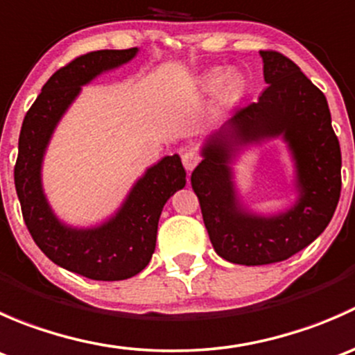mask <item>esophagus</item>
Returning <instances> with one entry per match:
<instances>
[{
  "instance_id": "34e87169",
  "label": "esophagus",
  "mask_w": 355,
  "mask_h": 355,
  "mask_svg": "<svg viewBox=\"0 0 355 355\" xmlns=\"http://www.w3.org/2000/svg\"><path fill=\"white\" fill-rule=\"evenodd\" d=\"M200 161V155L196 149H187V151L182 153V163H184L185 170L187 171H192L196 166L199 164Z\"/></svg>"
}]
</instances>
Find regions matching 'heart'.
I'll return each mask as SVG.
<instances>
[{"label": "heart", "instance_id": "heart-1", "mask_svg": "<svg viewBox=\"0 0 355 355\" xmlns=\"http://www.w3.org/2000/svg\"><path fill=\"white\" fill-rule=\"evenodd\" d=\"M220 80H221V78L220 77H211V84H213V85H218V84H220ZM234 82H232V87H234Z\"/></svg>", "mask_w": 355, "mask_h": 355}]
</instances>
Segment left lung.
<instances>
[{"instance_id": "1", "label": "left lung", "mask_w": 355, "mask_h": 355, "mask_svg": "<svg viewBox=\"0 0 355 355\" xmlns=\"http://www.w3.org/2000/svg\"><path fill=\"white\" fill-rule=\"evenodd\" d=\"M261 56L268 87L211 135L191 177L216 254L245 266L285 261L309 245L330 223L342 191V155L324 94L282 53L261 49ZM275 135L288 139L296 157L301 199L278 217H252L236 207L226 168L230 144Z\"/></svg>"}]
</instances>
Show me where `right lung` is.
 Masks as SVG:
<instances>
[{
	"instance_id": "1",
	"label": "right lung",
	"mask_w": 355,
	"mask_h": 355,
	"mask_svg": "<svg viewBox=\"0 0 355 355\" xmlns=\"http://www.w3.org/2000/svg\"><path fill=\"white\" fill-rule=\"evenodd\" d=\"M135 53L137 48L91 51L56 70L28 108L19 137L13 175L28 234L53 263L91 280H125L148 266L164 202L185 185L180 157H163L137 182L120 213L94 230H71L60 225L42 194L41 161L56 121L80 85L103 70L128 62Z\"/></svg>"
}]
</instances>
